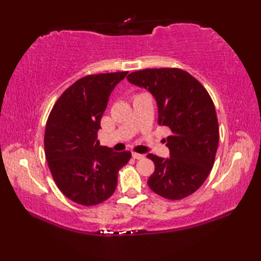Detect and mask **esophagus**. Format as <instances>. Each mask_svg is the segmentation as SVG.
I'll return each instance as SVG.
<instances>
[{
	"label": "esophagus",
	"mask_w": 261,
	"mask_h": 261,
	"mask_svg": "<svg viewBox=\"0 0 261 261\" xmlns=\"http://www.w3.org/2000/svg\"><path fill=\"white\" fill-rule=\"evenodd\" d=\"M132 157H134L135 159H142V158H145V154L137 153V152H132Z\"/></svg>",
	"instance_id": "obj_1"
}]
</instances>
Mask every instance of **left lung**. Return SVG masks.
I'll return each instance as SVG.
<instances>
[{
    "instance_id": "1",
    "label": "left lung",
    "mask_w": 261,
    "mask_h": 261,
    "mask_svg": "<svg viewBox=\"0 0 261 261\" xmlns=\"http://www.w3.org/2000/svg\"><path fill=\"white\" fill-rule=\"evenodd\" d=\"M126 79L152 94L158 124L170 129L166 143L170 157L147 156L154 164L148 186L171 201L192 195L212 170L219 146V122L210 94L195 77L179 68H147Z\"/></svg>"
}]
</instances>
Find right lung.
I'll return each instance as SVG.
<instances>
[{
	"instance_id": "add662e5",
	"label": "right lung",
	"mask_w": 261,
	"mask_h": 261,
	"mask_svg": "<svg viewBox=\"0 0 261 261\" xmlns=\"http://www.w3.org/2000/svg\"><path fill=\"white\" fill-rule=\"evenodd\" d=\"M127 71L87 75L55 103L45 132V153L59 191L71 201L92 206L112 196L119 170L130 151L99 146L97 131L114 86Z\"/></svg>"
}]
</instances>
